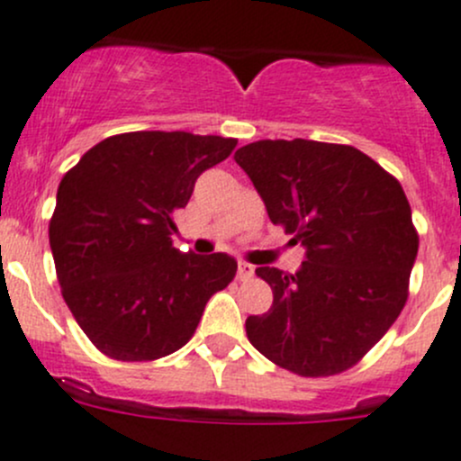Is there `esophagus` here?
Instances as JSON below:
<instances>
[{
    "label": "esophagus",
    "mask_w": 461,
    "mask_h": 461,
    "mask_svg": "<svg viewBox=\"0 0 461 461\" xmlns=\"http://www.w3.org/2000/svg\"><path fill=\"white\" fill-rule=\"evenodd\" d=\"M253 273H255V268L250 267V264L240 262V267H237V280H241V282L250 280V277H253Z\"/></svg>",
    "instance_id": "1"
}]
</instances>
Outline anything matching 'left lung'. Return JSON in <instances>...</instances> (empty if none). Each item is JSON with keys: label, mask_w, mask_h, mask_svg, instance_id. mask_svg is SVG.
Segmentation results:
<instances>
[{"label": "left lung", "mask_w": 461, "mask_h": 461, "mask_svg": "<svg viewBox=\"0 0 461 461\" xmlns=\"http://www.w3.org/2000/svg\"><path fill=\"white\" fill-rule=\"evenodd\" d=\"M268 220L295 232V273L258 267L273 289L246 318L250 345L300 376H331L361 361L399 318L419 249L403 188L349 145L258 140L235 152Z\"/></svg>", "instance_id": "1"}]
</instances>
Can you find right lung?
<instances>
[{"label": "right lung", "instance_id": "add662e5", "mask_svg": "<svg viewBox=\"0 0 461 461\" xmlns=\"http://www.w3.org/2000/svg\"><path fill=\"white\" fill-rule=\"evenodd\" d=\"M235 139L130 131L89 149L60 181L49 224L62 298L91 343L116 361H154L193 339L237 262L172 246V212Z\"/></svg>", "mask_w": 461, "mask_h": 461}]
</instances>
